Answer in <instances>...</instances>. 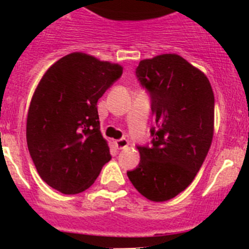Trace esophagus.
Returning <instances> with one entry per match:
<instances>
[{"mask_svg": "<svg viewBox=\"0 0 249 249\" xmlns=\"http://www.w3.org/2000/svg\"><path fill=\"white\" fill-rule=\"evenodd\" d=\"M114 143H116V147L120 149H124L129 146L128 140H126V138H121V140H117L116 142H114Z\"/></svg>", "mask_w": 249, "mask_h": 249, "instance_id": "obj_1", "label": "esophagus"}]
</instances>
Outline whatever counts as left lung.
Wrapping results in <instances>:
<instances>
[{
  "label": "left lung",
  "mask_w": 249,
  "mask_h": 249,
  "mask_svg": "<svg viewBox=\"0 0 249 249\" xmlns=\"http://www.w3.org/2000/svg\"><path fill=\"white\" fill-rule=\"evenodd\" d=\"M151 93L152 146L127 172L141 195L164 202L183 192L203 164L214 131V94L206 74L176 53L142 59L136 71Z\"/></svg>",
  "instance_id": "1"
}]
</instances>
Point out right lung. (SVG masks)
<instances>
[{"label":"right lung","instance_id":"1","mask_svg":"<svg viewBox=\"0 0 249 249\" xmlns=\"http://www.w3.org/2000/svg\"><path fill=\"white\" fill-rule=\"evenodd\" d=\"M122 71L118 63L73 52L39 80L28 107L26 140L39 177L58 192L86 191L111 160L97 102Z\"/></svg>","mask_w":249,"mask_h":249}]
</instances>
